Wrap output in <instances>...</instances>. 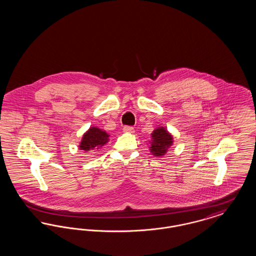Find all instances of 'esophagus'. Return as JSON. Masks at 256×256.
I'll return each mask as SVG.
<instances>
[{
    "label": "esophagus",
    "mask_w": 256,
    "mask_h": 256,
    "mask_svg": "<svg viewBox=\"0 0 256 256\" xmlns=\"http://www.w3.org/2000/svg\"><path fill=\"white\" fill-rule=\"evenodd\" d=\"M122 130H124V132H134V128L132 126H124Z\"/></svg>",
    "instance_id": "obj_1"
}]
</instances>
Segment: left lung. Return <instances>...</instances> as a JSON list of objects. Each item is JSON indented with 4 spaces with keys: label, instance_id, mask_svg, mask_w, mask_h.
Listing matches in <instances>:
<instances>
[{
    "label": "left lung",
    "instance_id": "left-lung-1",
    "mask_svg": "<svg viewBox=\"0 0 256 256\" xmlns=\"http://www.w3.org/2000/svg\"><path fill=\"white\" fill-rule=\"evenodd\" d=\"M152 146L150 152H152V154L156 156H161L165 154L167 152V148L172 143V137L165 128H158L154 130L152 134Z\"/></svg>",
    "mask_w": 256,
    "mask_h": 256
}]
</instances>
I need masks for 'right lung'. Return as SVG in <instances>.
<instances>
[{
    "instance_id": "right-lung-1",
    "label": "right lung",
    "mask_w": 256,
    "mask_h": 256,
    "mask_svg": "<svg viewBox=\"0 0 256 256\" xmlns=\"http://www.w3.org/2000/svg\"><path fill=\"white\" fill-rule=\"evenodd\" d=\"M110 135L98 128H90L80 142V150H90L98 148L108 142Z\"/></svg>"
}]
</instances>
